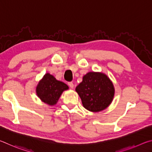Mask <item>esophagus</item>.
<instances>
[{
	"label": "esophagus",
	"instance_id": "1",
	"mask_svg": "<svg viewBox=\"0 0 152 152\" xmlns=\"http://www.w3.org/2000/svg\"><path fill=\"white\" fill-rule=\"evenodd\" d=\"M68 85H69V86L71 88H74V84L72 82H68Z\"/></svg>",
	"mask_w": 152,
	"mask_h": 152
}]
</instances>
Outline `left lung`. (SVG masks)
Instances as JSON below:
<instances>
[{
	"instance_id": "left-lung-1",
	"label": "left lung",
	"mask_w": 152,
	"mask_h": 152,
	"mask_svg": "<svg viewBox=\"0 0 152 152\" xmlns=\"http://www.w3.org/2000/svg\"><path fill=\"white\" fill-rule=\"evenodd\" d=\"M84 107L90 111L99 112L111 103L115 89L112 82L102 73L88 72L76 88Z\"/></svg>"
}]
</instances>
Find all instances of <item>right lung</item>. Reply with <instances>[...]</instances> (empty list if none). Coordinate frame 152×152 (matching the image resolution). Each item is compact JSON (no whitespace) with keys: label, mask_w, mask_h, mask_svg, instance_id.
Instances as JSON below:
<instances>
[{"label":"right lung","mask_w":152,"mask_h":152,"mask_svg":"<svg viewBox=\"0 0 152 152\" xmlns=\"http://www.w3.org/2000/svg\"><path fill=\"white\" fill-rule=\"evenodd\" d=\"M68 89V86L62 82L58 81L49 73L45 74L36 88L38 97L43 102L50 105L57 103L64 91Z\"/></svg>","instance_id":"right-lung-1"}]
</instances>
